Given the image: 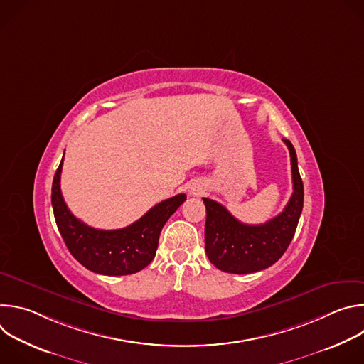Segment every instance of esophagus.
<instances>
[{
	"label": "esophagus",
	"mask_w": 364,
	"mask_h": 364,
	"mask_svg": "<svg viewBox=\"0 0 364 364\" xmlns=\"http://www.w3.org/2000/svg\"><path fill=\"white\" fill-rule=\"evenodd\" d=\"M201 193H203V188H200V187H191L190 188V194H193V196H198Z\"/></svg>",
	"instance_id": "34e87169"
}]
</instances>
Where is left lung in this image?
Returning a JSON list of instances; mask_svg holds the SVG:
<instances>
[{"instance_id": "left-lung-1", "label": "left lung", "mask_w": 364, "mask_h": 364, "mask_svg": "<svg viewBox=\"0 0 364 364\" xmlns=\"http://www.w3.org/2000/svg\"><path fill=\"white\" fill-rule=\"evenodd\" d=\"M291 155L292 196L282 213L262 225H245L220 203L203 198L205 205L204 243L209 261L229 274H252L269 268L289 246L304 204V186L294 145L284 139Z\"/></svg>"}]
</instances>
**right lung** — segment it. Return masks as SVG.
Listing matches in <instances>:
<instances>
[{
  "mask_svg": "<svg viewBox=\"0 0 364 364\" xmlns=\"http://www.w3.org/2000/svg\"><path fill=\"white\" fill-rule=\"evenodd\" d=\"M62 167L63 159L51 186V205L59 232L76 261L92 272L109 277L131 275L151 264L161 229L187 196L181 193L155 204L127 228L100 230L76 219L68 209L60 190Z\"/></svg>",
  "mask_w": 364,
  "mask_h": 364,
  "instance_id": "right-lung-1",
  "label": "right lung"
}]
</instances>
